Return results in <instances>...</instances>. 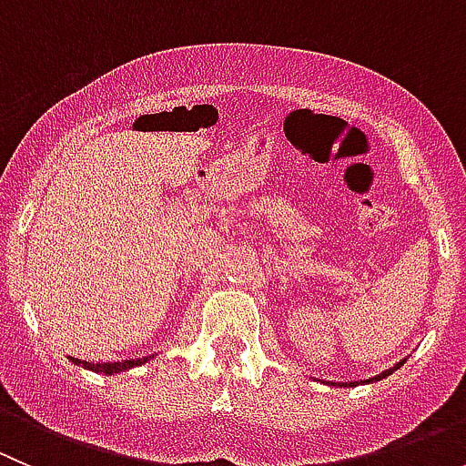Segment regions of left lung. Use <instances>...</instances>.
Returning a JSON list of instances; mask_svg holds the SVG:
<instances>
[{
  "label": "left lung",
  "mask_w": 466,
  "mask_h": 466,
  "mask_svg": "<svg viewBox=\"0 0 466 466\" xmlns=\"http://www.w3.org/2000/svg\"><path fill=\"white\" fill-rule=\"evenodd\" d=\"M403 363H406V359H403V360H399V363L394 365V368L385 370V372H380V374H377V377H372V379H365V380H350V383H331V385H338V388H356V385H363V383H374V380H380V379L390 377V374H392L394 370H399V368H401Z\"/></svg>",
  "instance_id": "8db88e82"
}]
</instances>
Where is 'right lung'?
<instances>
[{
	"label": "right lung",
	"mask_w": 466,
	"mask_h": 466,
	"mask_svg": "<svg viewBox=\"0 0 466 466\" xmlns=\"http://www.w3.org/2000/svg\"><path fill=\"white\" fill-rule=\"evenodd\" d=\"M150 359H153V356H144V359H130V360H116V363H89V360H81V359H74V356H69V360H72L74 365H78V368L89 370V372H96V374H106V377H115V374L128 372V370L137 368V365L148 363Z\"/></svg>",
	"instance_id": "obj_1"
}]
</instances>
